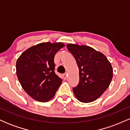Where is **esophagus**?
Returning <instances> with one entry per match:
<instances>
[{
	"instance_id": "34e87169",
	"label": "esophagus",
	"mask_w": 130,
	"mask_h": 130,
	"mask_svg": "<svg viewBox=\"0 0 130 130\" xmlns=\"http://www.w3.org/2000/svg\"><path fill=\"white\" fill-rule=\"evenodd\" d=\"M63 78L64 80H66L67 79V74L66 73L63 74Z\"/></svg>"
}]
</instances>
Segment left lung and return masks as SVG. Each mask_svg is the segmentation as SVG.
Segmentation results:
<instances>
[{
	"mask_svg": "<svg viewBox=\"0 0 130 130\" xmlns=\"http://www.w3.org/2000/svg\"><path fill=\"white\" fill-rule=\"evenodd\" d=\"M67 47L79 67V81L73 88L74 95L83 103L96 100L111 83L113 76L111 63L104 54L89 46L68 44Z\"/></svg>",
	"mask_w": 130,
	"mask_h": 130,
	"instance_id": "8db88e82",
	"label": "left lung"
}]
</instances>
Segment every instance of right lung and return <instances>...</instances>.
Here are the masks:
<instances>
[{
    "label": "right lung",
    "instance_id": "add662e5",
    "mask_svg": "<svg viewBox=\"0 0 130 130\" xmlns=\"http://www.w3.org/2000/svg\"><path fill=\"white\" fill-rule=\"evenodd\" d=\"M65 45L46 42L32 46L19 56L16 74L21 85L30 96L46 102L53 98L62 80L55 73V54Z\"/></svg>",
    "mask_w": 130,
    "mask_h": 130
}]
</instances>
